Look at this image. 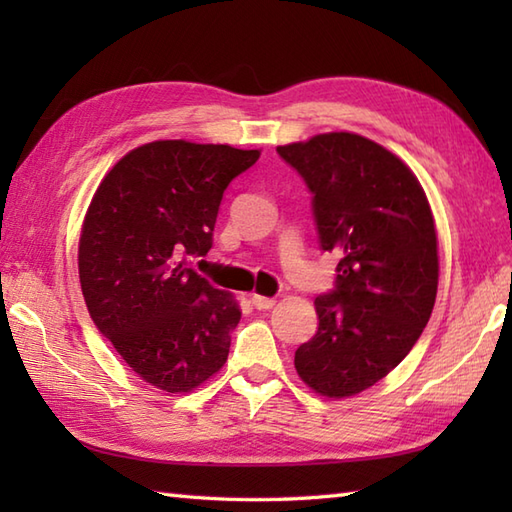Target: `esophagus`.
<instances>
[{
    "mask_svg": "<svg viewBox=\"0 0 512 512\" xmlns=\"http://www.w3.org/2000/svg\"><path fill=\"white\" fill-rule=\"evenodd\" d=\"M250 301H253V306L257 310H270L275 306V297H264V295H253L250 297Z\"/></svg>",
    "mask_w": 512,
    "mask_h": 512,
    "instance_id": "34e87169",
    "label": "esophagus"
}]
</instances>
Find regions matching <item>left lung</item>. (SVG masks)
Listing matches in <instances>:
<instances>
[{"mask_svg": "<svg viewBox=\"0 0 512 512\" xmlns=\"http://www.w3.org/2000/svg\"><path fill=\"white\" fill-rule=\"evenodd\" d=\"M277 154L312 193L321 250L341 255L334 290L314 299L319 330L295 352L297 374L321 396L350 398L385 378L431 317V206L405 162L365 136L319 134Z\"/></svg>", "mask_w": 512, "mask_h": 512, "instance_id": "8db88e82", "label": "left lung"}]
</instances>
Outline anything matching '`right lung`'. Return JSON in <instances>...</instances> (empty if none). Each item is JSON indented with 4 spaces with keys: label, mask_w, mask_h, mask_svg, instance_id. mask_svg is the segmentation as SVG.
<instances>
[{
    "label": "right lung",
    "mask_w": 512,
    "mask_h": 512,
    "mask_svg": "<svg viewBox=\"0 0 512 512\" xmlns=\"http://www.w3.org/2000/svg\"><path fill=\"white\" fill-rule=\"evenodd\" d=\"M259 149L156 140L123 156L96 189L79 239V277L96 328L169 394L220 372L237 301L191 268L213 246L222 195Z\"/></svg>",
    "instance_id": "right-lung-1"
}]
</instances>
